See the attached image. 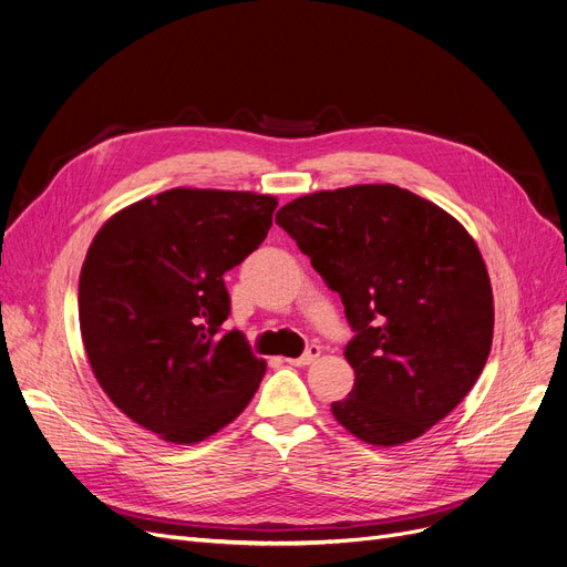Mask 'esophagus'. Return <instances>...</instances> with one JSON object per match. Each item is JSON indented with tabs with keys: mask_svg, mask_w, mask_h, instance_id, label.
Masks as SVG:
<instances>
[{
	"mask_svg": "<svg viewBox=\"0 0 567 567\" xmlns=\"http://www.w3.org/2000/svg\"><path fill=\"white\" fill-rule=\"evenodd\" d=\"M319 353H321V349L317 344H310L303 355H299V359H287V363L293 368H306L319 359Z\"/></svg>",
	"mask_w": 567,
	"mask_h": 567,
	"instance_id": "esophagus-1",
	"label": "esophagus"
}]
</instances>
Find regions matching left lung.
Here are the masks:
<instances>
[{
    "label": "left lung",
    "instance_id": "8db88e82",
    "mask_svg": "<svg viewBox=\"0 0 567 567\" xmlns=\"http://www.w3.org/2000/svg\"><path fill=\"white\" fill-rule=\"evenodd\" d=\"M276 223L338 291L355 333L351 393L336 421L372 445H400L445 419L492 349L494 296L468 231L404 188L351 186L285 204Z\"/></svg>",
    "mask_w": 567,
    "mask_h": 567
}]
</instances>
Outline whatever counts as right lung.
<instances>
[{"instance_id": "add662e5", "label": "right lung", "mask_w": 567, "mask_h": 567, "mask_svg": "<svg viewBox=\"0 0 567 567\" xmlns=\"http://www.w3.org/2000/svg\"><path fill=\"white\" fill-rule=\"evenodd\" d=\"M271 195L172 188L112 216L89 246L78 310L86 359L131 421L197 443L252 400L266 363L229 317L225 274L271 229Z\"/></svg>"}]
</instances>
